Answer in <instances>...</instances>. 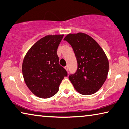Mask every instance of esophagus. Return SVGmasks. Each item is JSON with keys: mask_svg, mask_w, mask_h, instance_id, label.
<instances>
[{"mask_svg": "<svg viewBox=\"0 0 129 129\" xmlns=\"http://www.w3.org/2000/svg\"><path fill=\"white\" fill-rule=\"evenodd\" d=\"M64 68L65 69V70H66L67 71H68V65H67L66 67H65Z\"/></svg>", "mask_w": 129, "mask_h": 129, "instance_id": "obj_1", "label": "esophagus"}]
</instances>
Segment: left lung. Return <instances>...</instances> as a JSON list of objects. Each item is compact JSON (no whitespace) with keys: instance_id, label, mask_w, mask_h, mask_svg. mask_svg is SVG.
Wrapping results in <instances>:
<instances>
[{"instance_id":"obj_1","label":"left lung","mask_w":129,"mask_h":129,"mask_svg":"<svg viewBox=\"0 0 129 129\" xmlns=\"http://www.w3.org/2000/svg\"><path fill=\"white\" fill-rule=\"evenodd\" d=\"M64 40L72 46L77 58L76 72L69 79L75 89L84 95L95 93L107 77L109 62L98 43L87 34H69Z\"/></svg>"}]
</instances>
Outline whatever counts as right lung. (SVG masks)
<instances>
[{
  "mask_svg": "<svg viewBox=\"0 0 129 129\" xmlns=\"http://www.w3.org/2000/svg\"><path fill=\"white\" fill-rule=\"evenodd\" d=\"M64 34L46 36L28 50L22 63V74L26 85L39 98L54 96L65 76V69L59 64L57 50Z\"/></svg>",
  "mask_w": 129,
  "mask_h": 129,
  "instance_id": "right-lung-1",
  "label": "right lung"
}]
</instances>
